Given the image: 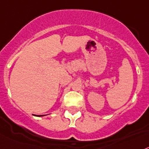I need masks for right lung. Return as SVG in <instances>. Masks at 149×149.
Instances as JSON below:
<instances>
[{
  "instance_id": "1",
  "label": "right lung",
  "mask_w": 149,
  "mask_h": 149,
  "mask_svg": "<svg viewBox=\"0 0 149 149\" xmlns=\"http://www.w3.org/2000/svg\"><path fill=\"white\" fill-rule=\"evenodd\" d=\"M42 116H43V115H42ZM38 117H42V116H41V115H40V116H38Z\"/></svg>"
}]
</instances>
